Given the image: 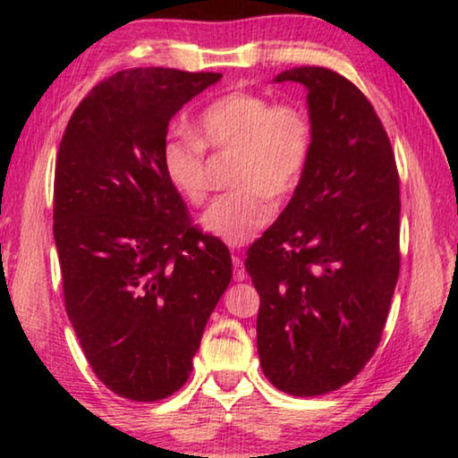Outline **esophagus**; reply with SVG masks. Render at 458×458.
Masks as SVG:
<instances>
[{
  "instance_id": "esophagus-1",
  "label": "esophagus",
  "mask_w": 458,
  "mask_h": 458,
  "mask_svg": "<svg viewBox=\"0 0 458 458\" xmlns=\"http://www.w3.org/2000/svg\"><path fill=\"white\" fill-rule=\"evenodd\" d=\"M232 265H234V278H236V281H238V283L244 281V278H246L244 262H242V259L238 257V254H234V257H232Z\"/></svg>"
}]
</instances>
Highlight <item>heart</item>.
<instances>
[{
  "label": "heart",
  "mask_w": 458,
  "mask_h": 458,
  "mask_svg": "<svg viewBox=\"0 0 458 458\" xmlns=\"http://www.w3.org/2000/svg\"><path fill=\"white\" fill-rule=\"evenodd\" d=\"M196 137L169 135L161 145V169L190 204L208 193L206 147L236 153L230 183L201 216V226L224 242L240 246L273 220V198L299 188L311 164L315 125L307 108L278 103L262 92L236 89L210 100L196 121Z\"/></svg>",
  "instance_id": "obj_1"
}]
</instances>
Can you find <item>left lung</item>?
Here are the masks:
<instances>
[{
  "label": "left lung",
  "mask_w": 458,
  "mask_h": 458,
  "mask_svg": "<svg viewBox=\"0 0 458 458\" xmlns=\"http://www.w3.org/2000/svg\"><path fill=\"white\" fill-rule=\"evenodd\" d=\"M275 81L305 84L315 149L244 267L260 294V368L307 398L352 382L382 339L400 275V177L382 121L345 76L299 66Z\"/></svg>",
  "instance_id": "1"
}]
</instances>
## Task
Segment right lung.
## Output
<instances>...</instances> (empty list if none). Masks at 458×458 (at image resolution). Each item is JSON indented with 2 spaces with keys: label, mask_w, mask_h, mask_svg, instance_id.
Wrapping results in <instances>:
<instances>
[{
  "label": "right lung",
  "mask_w": 458,
  "mask_h": 458,
  "mask_svg": "<svg viewBox=\"0 0 458 458\" xmlns=\"http://www.w3.org/2000/svg\"><path fill=\"white\" fill-rule=\"evenodd\" d=\"M218 72L131 68L74 108L54 175L66 313L108 390L157 402L188 382L232 278L226 244L191 226L161 169L174 114Z\"/></svg>",
  "instance_id": "add662e5"
}]
</instances>
